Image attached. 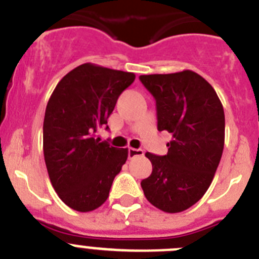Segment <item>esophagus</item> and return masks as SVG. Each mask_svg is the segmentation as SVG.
Returning <instances> with one entry per match:
<instances>
[{
    "mask_svg": "<svg viewBox=\"0 0 259 259\" xmlns=\"http://www.w3.org/2000/svg\"><path fill=\"white\" fill-rule=\"evenodd\" d=\"M142 155H144V150H141V149H134V148L128 149V156H130V159H134L136 158V156H142Z\"/></svg>",
    "mask_w": 259,
    "mask_h": 259,
    "instance_id": "1",
    "label": "esophagus"
}]
</instances>
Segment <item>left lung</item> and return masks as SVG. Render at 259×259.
<instances>
[{
    "instance_id": "1",
    "label": "left lung",
    "mask_w": 259,
    "mask_h": 259,
    "mask_svg": "<svg viewBox=\"0 0 259 259\" xmlns=\"http://www.w3.org/2000/svg\"><path fill=\"white\" fill-rule=\"evenodd\" d=\"M156 101L158 130L172 135L167 155L146 153L153 172L141 187L165 213L189 209L210 186L225 145V113L214 89L193 70L140 75Z\"/></svg>"
}]
</instances>
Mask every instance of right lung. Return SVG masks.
Listing matches in <instances>:
<instances>
[{
  "label": "right lung",
  "mask_w": 259,
  "mask_h": 259,
  "mask_svg": "<svg viewBox=\"0 0 259 259\" xmlns=\"http://www.w3.org/2000/svg\"><path fill=\"white\" fill-rule=\"evenodd\" d=\"M135 78L134 73L82 64L61 78L47 103V172L59 198L77 212H91L105 203L127 160L128 149L100 142L96 132L108 123L118 97Z\"/></svg>",
  "instance_id": "right-lung-1"
}]
</instances>
